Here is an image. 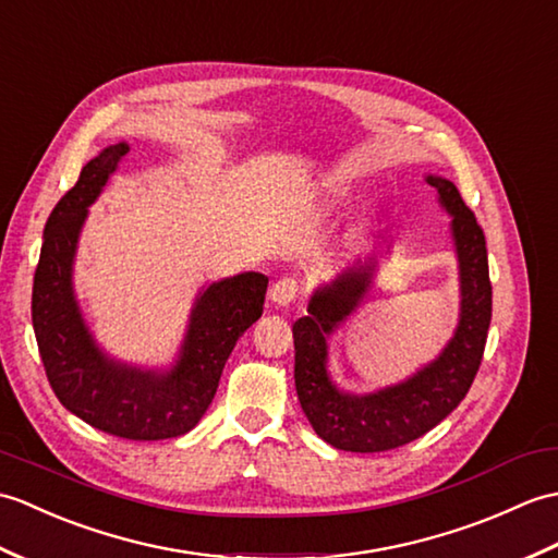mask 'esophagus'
<instances>
[{"label": "esophagus", "instance_id": "34e87169", "mask_svg": "<svg viewBox=\"0 0 558 558\" xmlns=\"http://www.w3.org/2000/svg\"><path fill=\"white\" fill-rule=\"evenodd\" d=\"M299 291H301L299 281L291 279V277H283V279H279L275 283V287H271L269 299H271V303H275V305H289V303L295 301V295H299Z\"/></svg>", "mask_w": 558, "mask_h": 558}]
</instances>
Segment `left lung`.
Masks as SVG:
<instances>
[{
  "label": "left lung",
  "mask_w": 558,
  "mask_h": 558,
  "mask_svg": "<svg viewBox=\"0 0 558 558\" xmlns=\"http://www.w3.org/2000/svg\"><path fill=\"white\" fill-rule=\"evenodd\" d=\"M439 205L451 215V236L461 281V313L451 341L435 361L405 381L373 393L341 391L327 373V339L349 317L373 283L377 259L353 263L319 287L307 315L293 325L295 391L317 437L333 449L375 453L423 437L465 399L473 384L492 319L487 245L475 215L449 179L427 177Z\"/></svg>",
  "instance_id": "obj_1"
}]
</instances>
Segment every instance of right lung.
<instances>
[{
  "instance_id": "right-lung-1",
  "label": "right lung",
  "mask_w": 558,
  "mask_h": 558,
  "mask_svg": "<svg viewBox=\"0 0 558 558\" xmlns=\"http://www.w3.org/2000/svg\"><path fill=\"white\" fill-rule=\"evenodd\" d=\"M129 150V143L105 147L49 215L33 281V329L47 379L66 411L107 435L157 441L201 423L233 345L263 315L269 279L243 271L197 293L177 363L165 373L109 357L73 293V257L88 207Z\"/></svg>"
}]
</instances>
